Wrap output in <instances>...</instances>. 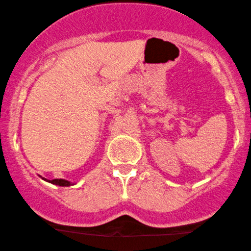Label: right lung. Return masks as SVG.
<instances>
[{
  "label": "right lung",
  "mask_w": 251,
  "mask_h": 251,
  "mask_svg": "<svg viewBox=\"0 0 251 251\" xmlns=\"http://www.w3.org/2000/svg\"><path fill=\"white\" fill-rule=\"evenodd\" d=\"M42 178H44V177H42ZM44 180L50 182V183L61 185V187H69V185H73L71 182L67 181V180H63V178H54V180H46V178H44Z\"/></svg>",
  "instance_id": "add662e5"
}]
</instances>
